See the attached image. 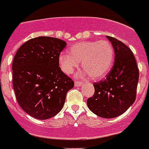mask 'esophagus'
<instances>
[{"label": "esophagus", "mask_w": 149, "mask_h": 149, "mask_svg": "<svg viewBox=\"0 0 149 149\" xmlns=\"http://www.w3.org/2000/svg\"><path fill=\"white\" fill-rule=\"evenodd\" d=\"M74 85H75L76 86H81L82 85H83V83H82V82H79V81H75Z\"/></svg>", "instance_id": "34e87169"}]
</instances>
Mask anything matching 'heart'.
Returning <instances> with one entry per match:
<instances>
[{
	"mask_svg": "<svg viewBox=\"0 0 149 149\" xmlns=\"http://www.w3.org/2000/svg\"><path fill=\"white\" fill-rule=\"evenodd\" d=\"M115 51L108 40L80 42L69 49V54H61L58 58L63 72L70 74L81 63L85 73L93 80H100L107 75L113 65Z\"/></svg>",
	"mask_w": 149,
	"mask_h": 149,
	"instance_id": "1",
	"label": "heart"
}]
</instances>
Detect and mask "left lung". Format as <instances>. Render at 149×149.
Masks as SVG:
<instances>
[{"label":"left lung","mask_w":149,"mask_h":149,"mask_svg":"<svg viewBox=\"0 0 149 149\" xmlns=\"http://www.w3.org/2000/svg\"><path fill=\"white\" fill-rule=\"evenodd\" d=\"M107 38L114 47L115 62L106 78L94 83L95 94L86 103L96 116L111 119L124 113L135 102L139 69L129 47L112 37Z\"/></svg>","instance_id":"1"}]
</instances>
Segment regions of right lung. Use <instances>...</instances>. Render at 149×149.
<instances>
[{
  "label": "right lung",
  "mask_w": 149,
  "mask_h": 149,
  "mask_svg": "<svg viewBox=\"0 0 149 149\" xmlns=\"http://www.w3.org/2000/svg\"><path fill=\"white\" fill-rule=\"evenodd\" d=\"M63 40L38 37L21 46L13 61V86L23 110L38 120L52 118L62 110L74 81L59 67Z\"/></svg>",
  "instance_id": "obj_1"
}]
</instances>
